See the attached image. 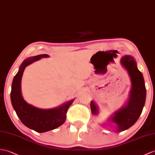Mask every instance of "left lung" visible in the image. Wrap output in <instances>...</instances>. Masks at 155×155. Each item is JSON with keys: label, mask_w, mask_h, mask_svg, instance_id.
Here are the masks:
<instances>
[{"label": "left lung", "mask_w": 155, "mask_h": 155, "mask_svg": "<svg viewBox=\"0 0 155 155\" xmlns=\"http://www.w3.org/2000/svg\"><path fill=\"white\" fill-rule=\"evenodd\" d=\"M121 63L128 72L132 86L126 105L115 112L110 118V120L117 125L118 132L126 130L135 124L142 113L146 100L145 81L134 57L124 56L121 59ZM91 108L93 115L98 114V107L93 101L91 102Z\"/></svg>", "instance_id": "1"}]
</instances>
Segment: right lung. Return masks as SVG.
Here are the masks:
<instances>
[{"label": "right lung", "mask_w": 155, "mask_h": 155, "mask_svg": "<svg viewBox=\"0 0 155 155\" xmlns=\"http://www.w3.org/2000/svg\"><path fill=\"white\" fill-rule=\"evenodd\" d=\"M48 57L47 54H42L25 59L21 64L18 72L14 77L10 94L12 106L21 123L38 133L52 130L63 124L66 120L67 111L74 100V99L71 100L55 108L44 110L28 104L22 98L21 79L25 68L42 57Z\"/></svg>", "instance_id": "obj_1"}]
</instances>
